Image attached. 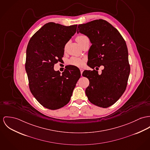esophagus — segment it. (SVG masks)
Returning <instances> with one entry per match:
<instances>
[{"instance_id":"34e87169","label":"esophagus","mask_w":150,"mask_h":150,"mask_svg":"<svg viewBox=\"0 0 150 150\" xmlns=\"http://www.w3.org/2000/svg\"><path fill=\"white\" fill-rule=\"evenodd\" d=\"M80 71H81V75H82V73H83L84 69H80Z\"/></svg>"}]
</instances>
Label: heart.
<instances>
[{
	"label": "heart",
	"mask_w": 150,
	"mask_h": 150,
	"mask_svg": "<svg viewBox=\"0 0 150 150\" xmlns=\"http://www.w3.org/2000/svg\"><path fill=\"white\" fill-rule=\"evenodd\" d=\"M86 38V36L84 35H80L78 36L76 38V40L78 42V43L79 44L81 43V41L84 39ZM70 64L72 65L77 66V67H82L84 65V60L83 59H80V58H72L69 62Z\"/></svg>",
	"instance_id": "obj_1"
}]
</instances>
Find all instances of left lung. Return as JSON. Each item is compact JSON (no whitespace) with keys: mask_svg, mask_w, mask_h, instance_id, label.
Returning <instances> with one entry per match:
<instances>
[{"mask_svg":"<svg viewBox=\"0 0 150 150\" xmlns=\"http://www.w3.org/2000/svg\"><path fill=\"white\" fill-rule=\"evenodd\" d=\"M79 33L86 35L92 43L89 67H104L100 75L95 69L83 72L90 81L86 94L91 103L107 108L122 96L127 87L130 67L126 42L116 28L103 19L78 25Z\"/></svg>","mask_w":150,"mask_h":150,"instance_id":"1","label":"left lung"}]
</instances>
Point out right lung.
<instances>
[{
    "label": "right lung",
    "instance_id": "right-lung-1",
    "mask_svg": "<svg viewBox=\"0 0 150 150\" xmlns=\"http://www.w3.org/2000/svg\"><path fill=\"white\" fill-rule=\"evenodd\" d=\"M77 25L46 23L27 46L25 68L30 91L39 103L50 110H57L69 102L81 77L80 70L75 66L62 74L54 69L64 55L66 44L76 33Z\"/></svg>",
    "mask_w": 150,
    "mask_h": 150
}]
</instances>
